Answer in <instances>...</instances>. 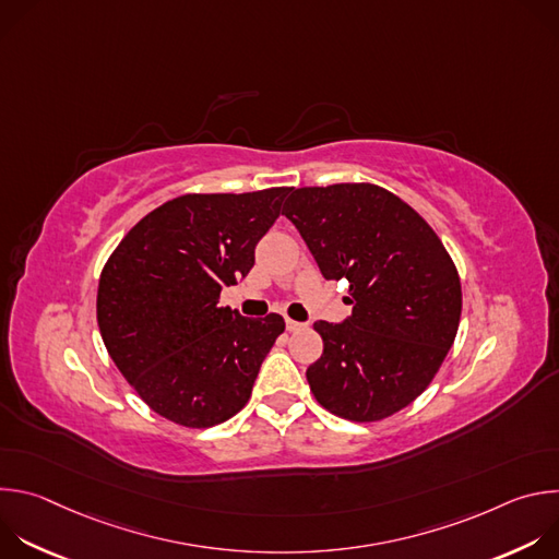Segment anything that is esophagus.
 <instances>
[{
	"mask_svg": "<svg viewBox=\"0 0 559 559\" xmlns=\"http://www.w3.org/2000/svg\"><path fill=\"white\" fill-rule=\"evenodd\" d=\"M285 325H287V332H300V330H305V325H302V323H298V321H292V318H287Z\"/></svg>",
	"mask_w": 559,
	"mask_h": 559,
	"instance_id": "obj_1",
	"label": "esophagus"
}]
</instances>
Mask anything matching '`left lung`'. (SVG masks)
<instances>
[{"label": "left lung", "instance_id": "8db88e82", "mask_svg": "<svg viewBox=\"0 0 559 559\" xmlns=\"http://www.w3.org/2000/svg\"><path fill=\"white\" fill-rule=\"evenodd\" d=\"M283 214L321 274L349 283L352 316L313 323L323 338V356L307 369L316 401L354 423L405 409L438 373L460 325V276L438 234L371 183L292 190Z\"/></svg>", "mask_w": 559, "mask_h": 559}]
</instances>
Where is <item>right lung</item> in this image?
Returning a JSON list of instances; mask_svg holds the SVG:
<instances>
[{
	"label": "right lung",
	"mask_w": 559,
	"mask_h": 559,
	"mask_svg": "<svg viewBox=\"0 0 559 559\" xmlns=\"http://www.w3.org/2000/svg\"><path fill=\"white\" fill-rule=\"evenodd\" d=\"M292 188L183 194L143 216L108 259L97 292L104 345L141 401L205 429L241 412L285 330L283 316L221 307Z\"/></svg>",
	"instance_id": "1"
}]
</instances>
